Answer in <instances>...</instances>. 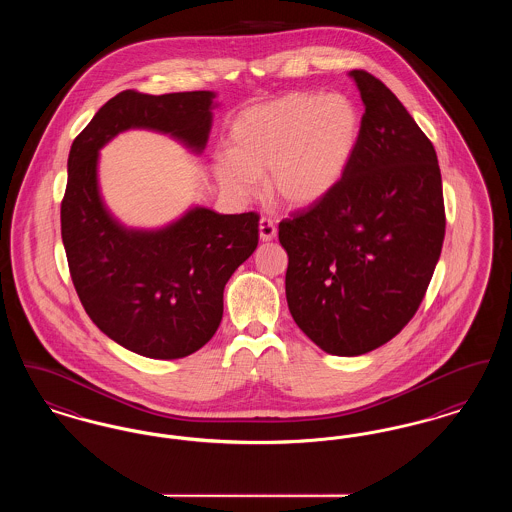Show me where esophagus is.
Instances as JSON below:
<instances>
[{"mask_svg": "<svg viewBox=\"0 0 512 512\" xmlns=\"http://www.w3.org/2000/svg\"><path fill=\"white\" fill-rule=\"evenodd\" d=\"M276 224L272 222V219H267V217H263V219L259 220V238L263 240V242H270V240H274L276 238Z\"/></svg>", "mask_w": 512, "mask_h": 512, "instance_id": "34e87169", "label": "esophagus"}]
</instances>
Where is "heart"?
Instances as JSON below:
<instances>
[{
	"label": "heart",
	"instance_id": "obj_1",
	"mask_svg": "<svg viewBox=\"0 0 512 512\" xmlns=\"http://www.w3.org/2000/svg\"><path fill=\"white\" fill-rule=\"evenodd\" d=\"M363 119L343 94L293 92L242 111L228 128L226 155L213 171L220 188L236 197L267 176L272 201L305 209L338 190L355 159Z\"/></svg>",
	"mask_w": 512,
	"mask_h": 512
}]
</instances>
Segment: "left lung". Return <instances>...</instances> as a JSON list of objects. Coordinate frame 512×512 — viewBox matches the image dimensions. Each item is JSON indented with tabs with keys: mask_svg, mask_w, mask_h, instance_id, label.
Listing matches in <instances>:
<instances>
[{
	"mask_svg": "<svg viewBox=\"0 0 512 512\" xmlns=\"http://www.w3.org/2000/svg\"><path fill=\"white\" fill-rule=\"evenodd\" d=\"M349 76L365 103L349 172L330 197L278 224L293 320L340 357L368 353L407 326L445 236L432 142L382 80Z\"/></svg>",
	"mask_w": 512,
	"mask_h": 512,
	"instance_id": "obj_1",
	"label": "left lung"
}]
</instances>
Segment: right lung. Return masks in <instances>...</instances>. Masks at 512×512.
Segmentation results:
<instances>
[{"label": "right lung", "mask_w": 512, "mask_h": 512, "mask_svg": "<svg viewBox=\"0 0 512 512\" xmlns=\"http://www.w3.org/2000/svg\"><path fill=\"white\" fill-rule=\"evenodd\" d=\"M213 92L149 96L124 90L74 138L61 236L74 290L99 330L149 359H182L211 340L222 293L259 244V215L194 207L159 230L122 226L99 195V149L128 128L207 146Z\"/></svg>", "instance_id": "right-lung-1"}]
</instances>
